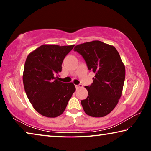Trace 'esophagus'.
<instances>
[{"instance_id":"esophagus-1","label":"esophagus","mask_w":151,"mask_h":151,"mask_svg":"<svg viewBox=\"0 0 151 151\" xmlns=\"http://www.w3.org/2000/svg\"><path fill=\"white\" fill-rule=\"evenodd\" d=\"M75 86H76V88L78 89V88H80L83 87V85L80 84V85H75Z\"/></svg>"}]
</instances>
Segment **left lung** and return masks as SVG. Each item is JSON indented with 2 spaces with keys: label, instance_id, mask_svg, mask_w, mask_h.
Segmentation results:
<instances>
[{
  "label": "left lung",
  "instance_id": "1",
  "mask_svg": "<svg viewBox=\"0 0 151 151\" xmlns=\"http://www.w3.org/2000/svg\"><path fill=\"white\" fill-rule=\"evenodd\" d=\"M74 50L95 73L93 83L85 86L88 94L81 101L84 111L93 117L107 115L115 108L123 88L125 67L119 53L113 46L99 40L76 45Z\"/></svg>",
  "mask_w": 151,
  "mask_h": 151
}]
</instances>
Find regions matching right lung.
I'll use <instances>...</instances> for the list:
<instances>
[{
  "mask_svg": "<svg viewBox=\"0 0 151 151\" xmlns=\"http://www.w3.org/2000/svg\"><path fill=\"white\" fill-rule=\"evenodd\" d=\"M75 45H43L28 55L22 76L30 103L41 115L55 118L63 114L76 90L73 83L58 81L64 58Z\"/></svg>",
  "mask_w": 151,
  "mask_h": 151,
  "instance_id": "right-lung-1",
  "label": "right lung"
}]
</instances>
